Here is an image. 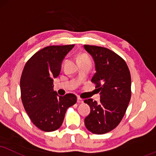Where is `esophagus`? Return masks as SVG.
<instances>
[{
    "mask_svg": "<svg viewBox=\"0 0 156 156\" xmlns=\"http://www.w3.org/2000/svg\"><path fill=\"white\" fill-rule=\"evenodd\" d=\"M84 102V101L82 99L80 98H77V103H82Z\"/></svg>",
    "mask_w": 156,
    "mask_h": 156,
    "instance_id": "esophagus-1",
    "label": "esophagus"
}]
</instances>
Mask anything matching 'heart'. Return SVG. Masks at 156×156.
<instances>
[{"label": "heart", "instance_id": "obj_1", "mask_svg": "<svg viewBox=\"0 0 156 156\" xmlns=\"http://www.w3.org/2000/svg\"><path fill=\"white\" fill-rule=\"evenodd\" d=\"M90 58L87 56L86 55H80L78 58V61H89Z\"/></svg>", "mask_w": 156, "mask_h": 156}]
</instances>
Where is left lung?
<instances>
[{
  "label": "left lung",
  "instance_id": "8db88e82",
  "mask_svg": "<svg viewBox=\"0 0 156 156\" xmlns=\"http://www.w3.org/2000/svg\"><path fill=\"white\" fill-rule=\"evenodd\" d=\"M93 57L95 74L91 82L101 95L99 103L87 99L90 113L84 119L86 128L92 133L111 132L121 122L131 98V76L124 59L116 53L100 46L84 45Z\"/></svg>",
  "mask_w": 156,
  "mask_h": 156
}]
</instances>
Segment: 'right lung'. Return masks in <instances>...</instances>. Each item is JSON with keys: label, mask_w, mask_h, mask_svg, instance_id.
Here are the masks:
<instances>
[{"label": "right lung", "mask_w": 156, "mask_h": 156, "mask_svg": "<svg viewBox=\"0 0 156 156\" xmlns=\"http://www.w3.org/2000/svg\"><path fill=\"white\" fill-rule=\"evenodd\" d=\"M74 45L48 46L29 59L20 80L21 98L32 123L44 132L60 128L67 108L74 105V94L58 95L53 79L61 72V63Z\"/></svg>", "instance_id": "right-lung-1"}]
</instances>
